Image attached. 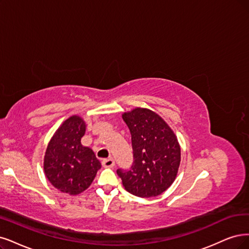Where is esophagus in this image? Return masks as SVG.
I'll return each instance as SVG.
<instances>
[{
  "label": "esophagus",
  "instance_id": "obj_1",
  "mask_svg": "<svg viewBox=\"0 0 249 249\" xmlns=\"http://www.w3.org/2000/svg\"><path fill=\"white\" fill-rule=\"evenodd\" d=\"M115 165V161L113 158H107L103 160V166L106 168H112Z\"/></svg>",
  "mask_w": 249,
  "mask_h": 249
}]
</instances>
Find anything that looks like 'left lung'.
<instances>
[{
  "label": "left lung",
  "mask_w": 249,
  "mask_h": 249,
  "mask_svg": "<svg viewBox=\"0 0 249 249\" xmlns=\"http://www.w3.org/2000/svg\"><path fill=\"white\" fill-rule=\"evenodd\" d=\"M131 133L133 164L118 169L123 187L141 198L161 195L176 180L180 164V145L176 133L157 113L135 107L122 114Z\"/></svg>",
  "instance_id": "1"
}]
</instances>
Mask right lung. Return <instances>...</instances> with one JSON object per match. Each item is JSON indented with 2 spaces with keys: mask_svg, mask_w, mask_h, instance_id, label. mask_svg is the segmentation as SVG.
<instances>
[{
  "mask_svg": "<svg viewBox=\"0 0 249 249\" xmlns=\"http://www.w3.org/2000/svg\"><path fill=\"white\" fill-rule=\"evenodd\" d=\"M85 131L83 118L71 116L54 132L44 156L46 178L54 188L71 196L88 189L101 168L94 152L81 143Z\"/></svg>",
  "mask_w": 249,
  "mask_h": 249,
  "instance_id": "1",
  "label": "right lung"
}]
</instances>
